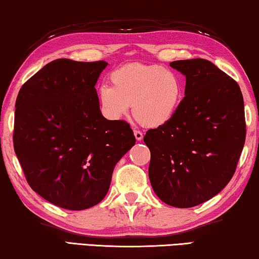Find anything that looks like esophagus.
I'll return each instance as SVG.
<instances>
[{
    "label": "esophagus",
    "mask_w": 259,
    "mask_h": 259,
    "mask_svg": "<svg viewBox=\"0 0 259 259\" xmlns=\"http://www.w3.org/2000/svg\"><path fill=\"white\" fill-rule=\"evenodd\" d=\"M134 135H135V138H136L137 141H142L143 139V134L139 130H134Z\"/></svg>",
    "instance_id": "34e87169"
}]
</instances>
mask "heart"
I'll return each instance as SVG.
<instances>
[{
  "mask_svg": "<svg viewBox=\"0 0 259 259\" xmlns=\"http://www.w3.org/2000/svg\"><path fill=\"white\" fill-rule=\"evenodd\" d=\"M110 86L98 92L101 112L109 120H121L133 106L142 124L159 128L173 120L181 106L183 86L175 71L157 64L133 63L109 75Z\"/></svg>",
  "mask_w": 259,
  "mask_h": 259,
  "instance_id": "b5f03b06",
  "label": "heart"
}]
</instances>
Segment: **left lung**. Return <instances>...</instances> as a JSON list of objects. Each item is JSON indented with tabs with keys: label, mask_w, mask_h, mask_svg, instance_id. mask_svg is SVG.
Masks as SVG:
<instances>
[{
	"label": "left lung",
	"mask_w": 259,
	"mask_h": 259,
	"mask_svg": "<svg viewBox=\"0 0 259 259\" xmlns=\"http://www.w3.org/2000/svg\"><path fill=\"white\" fill-rule=\"evenodd\" d=\"M186 91L173 120L150 129L149 178L160 199L186 208L218 195L235 173L245 142L239 84L207 60L174 61Z\"/></svg>",
	"instance_id": "obj_1"
}]
</instances>
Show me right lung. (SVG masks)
Instances as JSON below:
<instances>
[{"instance_id": "1", "label": "right lung", "mask_w": 259, "mask_h": 259, "mask_svg": "<svg viewBox=\"0 0 259 259\" xmlns=\"http://www.w3.org/2000/svg\"><path fill=\"white\" fill-rule=\"evenodd\" d=\"M105 61H52L19 90L14 149L26 181L49 203L85 210L107 195L114 167L135 145L125 121L102 116L97 84Z\"/></svg>"}]
</instances>
